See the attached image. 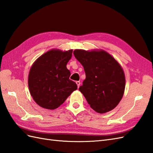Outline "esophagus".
<instances>
[{"instance_id": "obj_1", "label": "esophagus", "mask_w": 153, "mask_h": 153, "mask_svg": "<svg viewBox=\"0 0 153 153\" xmlns=\"http://www.w3.org/2000/svg\"><path fill=\"white\" fill-rule=\"evenodd\" d=\"M76 84H77V87L79 88V86H80V84H81V83H80V81H76Z\"/></svg>"}]
</instances>
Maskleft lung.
Segmentation results:
<instances>
[{
  "mask_svg": "<svg viewBox=\"0 0 153 153\" xmlns=\"http://www.w3.org/2000/svg\"><path fill=\"white\" fill-rule=\"evenodd\" d=\"M74 55L83 65L86 79L79 90L90 106L103 114L114 109L123 96V70L111 54L103 50L76 49Z\"/></svg>",
  "mask_w": 153,
  "mask_h": 153,
  "instance_id": "left-lung-1",
  "label": "left lung"
}]
</instances>
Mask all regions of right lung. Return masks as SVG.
Returning <instances> with one entry per match:
<instances>
[{
	"label": "right lung",
	"instance_id": "1",
	"mask_svg": "<svg viewBox=\"0 0 153 153\" xmlns=\"http://www.w3.org/2000/svg\"><path fill=\"white\" fill-rule=\"evenodd\" d=\"M72 51L50 50L33 62L28 75V87L40 107L56 109L77 89L75 82L69 79L70 72L66 68Z\"/></svg>",
	"mask_w": 153,
	"mask_h": 153
}]
</instances>
